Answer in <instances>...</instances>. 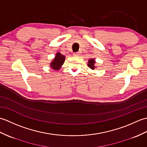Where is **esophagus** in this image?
<instances>
[{
	"mask_svg": "<svg viewBox=\"0 0 147 147\" xmlns=\"http://www.w3.org/2000/svg\"><path fill=\"white\" fill-rule=\"evenodd\" d=\"M73 55L74 56H79L80 55V53L79 52H74Z\"/></svg>",
	"mask_w": 147,
	"mask_h": 147,
	"instance_id": "esophagus-1",
	"label": "esophagus"
}]
</instances>
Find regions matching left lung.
Masks as SVG:
<instances>
[{
  "mask_svg": "<svg viewBox=\"0 0 147 147\" xmlns=\"http://www.w3.org/2000/svg\"><path fill=\"white\" fill-rule=\"evenodd\" d=\"M95 63V62L94 61V59H90V60L88 61V67H90L91 69H95V66H94V64Z\"/></svg>",
  "mask_w": 147,
  "mask_h": 147,
  "instance_id": "obj_1",
  "label": "left lung"
}]
</instances>
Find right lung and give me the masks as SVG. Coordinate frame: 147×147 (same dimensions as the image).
Masks as SVG:
<instances>
[{
    "label": "right lung",
    "instance_id": "add662e5",
    "mask_svg": "<svg viewBox=\"0 0 147 147\" xmlns=\"http://www.w3.org/2000/svg\"><path fill=\"white\" fill-rule=\"evenodd\" d=\"M65 61V56L62 55L61 53H57L56 56L55 57L54 61H53L51 64V66L55 70H58L61 68V65L64 64Z\"/></svg>",
    "mask_w": 147,
    "mask_h": 147
}]
</instances>
